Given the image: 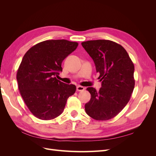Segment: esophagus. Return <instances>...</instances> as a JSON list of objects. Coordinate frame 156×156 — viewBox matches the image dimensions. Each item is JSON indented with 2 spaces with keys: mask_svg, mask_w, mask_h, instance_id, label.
<instances>
[{
  "mask_svg": "<svg viewBox=\"0 0 156 156\" xmlns=\"http://www.w3.org/2000/svg\"><path fill=\"white\" fill-rule=\"evenodd\" d=\"M84 90V88L82 86H77V90L79 91V92L83 91V90Z\"/></svg>",
  "mask_w": 156,
  "mask_h": 156,
  "instance_id": "1",
  "label": "esophagus"
}]
</instances>
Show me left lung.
I'll return each instance as SVG.
<instances>
[{
    "label": "left lung",
    "mask_w": 156,
    "mask_h": 156,
    "mask_svg": "<svg viewBox=\"0 0 156 156\" xmlns=\"http://www.w3.org/2000/svg\"><path fill=\"white\" fill-rule=\"evenodd\" d=\"M83 48L93 59L101 88L88 87L91 98L85 104L87 114L96 120L116 116L130 100L135 87L134 64L126 49L106 40L84 41Z\"/></svg>",
    "instance_id": "8db88e82"
}]
</instances>
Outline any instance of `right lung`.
<instances>
[{
	"label": "right lung",
	"instance_id": "obj_1",
	"mask_svg": "<svg viewBox=\"0 0 156 156\" xmlns=\"http://www.w3.org/2000/svg\"><path fill=\"white\" fill-rule=\"evenodd\" d=\"M78 46L66 40L37 44L23 56L17 72L21 95L37 119H54L62 113L68 98L76 90L74 84L61 82L55 75L62 72V61Z\"/></svg>",
	"mask_w": 156,
	"mask_h": 156
}]
</instances>
